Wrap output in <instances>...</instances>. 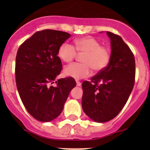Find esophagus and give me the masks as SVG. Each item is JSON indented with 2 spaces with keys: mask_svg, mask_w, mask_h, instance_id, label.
Instances as JSON below:
<instances>
[{
  "mask_svg": "<svg viewBox=\"0 0 150 150\" xmlns=\"http://www.w3.org/2000/svg\"><path fill=\"white\" fill-rule=\"evenodd\" d=\"M76 83H77V86H81V83L80 82V81H76Z\"/></svg>",
  "mask_w": 150,
  "mask_h": 150,
  "instance_id": "1",
  "label": "esophagus"
}]
</instances>
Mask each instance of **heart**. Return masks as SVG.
Listing matches in <instances>:
<instances>
[{
	"mask_svg": "<svg viewBox=\"0 0 150 150\" xmlns=\"http://www.w3.org/2000/svg\"><path fill=\"white\" fill-rule=\"evenodd\" d=\"M75 46L68 42H64L58 49V56L64 62H70L76 57L77 51L84 54L81 58L83 63H72L64 68L66 75L75 79L88 77L92 69L100 72L107 67L111 59V53L107 47L102 46L98 39L91 36L80 38L75 40Z\"/></svg>",
	"mask_w": 150,
	"mask_h": 150,
	"instance_id": "heart-1",
	"label": "heart"
}]
</instances>
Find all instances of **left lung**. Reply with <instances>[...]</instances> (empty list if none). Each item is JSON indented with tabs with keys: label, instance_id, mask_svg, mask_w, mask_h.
I'll use <instances>...</instances> for the list:
<instances>
[{
	"label": "left lung",
	"instance_id": "1",
	"mask_svg": "<svg viewBox=\"0 0 150 150\" xmlns=\"http://www.w3.org/2000/svg\"><path fill=\"white\" fill-rule=\"evenodd\" d=\"M111 59L105 69L82 83V107L95 122H104L119 114L126 104L135 82L134 54L122 38L107 32Z\"/></svg>",
	"mask_w": 150,
	"mask_h": 150
}]
</instances>
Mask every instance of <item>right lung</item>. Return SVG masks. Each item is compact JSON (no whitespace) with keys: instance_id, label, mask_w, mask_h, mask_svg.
I'll use <instances>...</instances> for the list:
<instances>
[{"instance_id":"obj_1","label":"right lung","mask_w":150,"mask_h":150,"mask_svg":"<svg viewBox=\"0 0 150 150\" xmlns=\"http://www.w3.org/2000/svg\"><path fill=\"white\" fill-rule=\"evenodd\" d=\"M70 36L59 30L38 31L18 49L15 64L16 87L26 110L39 121L57 118L69 92L76 86L71 77L55 81L62 69L58 49ZM54 82L57 86H52Z\"/></svg>"}]
</instances>
